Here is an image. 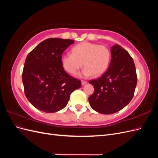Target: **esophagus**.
Wrapping results in <instances>:
<instances>
[{
    "label": "esophagus",
    "mask_w": 158,
    "mask_h": 158,
    "mask_svg": "<svg viewBox=\"0 0 158 158\" xmlns=\"http://www.w3.org/2000/svg\"><path fill=\"white\" fill-rule=\"evenodd\" d=\"M81 83H82V85H85V84H87V82H86V81L82 80V81H81Z\"/></svg>",
    "instance_id": "esophagus-1"
}]
</instances>
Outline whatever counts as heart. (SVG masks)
Instances as JSON below:
<instances>
[{"instance_id":"heart-1","label":"heart","mask_w":158,"mask_h":158,"mask_svg":"<svg viewBox=\"0 0 158 158\" xmlns=\"http://www.w3.org/2000/svg\"><path fill=\"white\" fill-rule=\"evenodd\" d=\"M72 55L64 54L60 57L63 69L71 75H76L83 66L85 76L99 77L107 70L111 59V51L106 45L84 41L75 45Z\"/></svg>"}]
</instances>
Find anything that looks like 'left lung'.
<instances>
[{"mask_svg":"<svg viewBox=\"0 0 158 158\" xmlns=\"http://www.w3.org/2000/svg\"><path fill=\"white\" fill-rule=\"evenodd\" d=\"M109 66L101 77L90 80L94 92L88 98L91 107L102 114L120 111L130 103L137 84L135 63L128 52L118 45L111 48Z\"/></svg>","mask_w":158,"mask_h":158,"instance_id":"8db88e82","label":"left lung"}]
</instances>
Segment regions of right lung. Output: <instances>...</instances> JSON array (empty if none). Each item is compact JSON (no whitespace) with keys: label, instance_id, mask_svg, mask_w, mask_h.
I'll return each mask as SVG.
<instances>
[{"label":"right lung","instance_id":"1","mask_svg":"<svg viewBox=\"0 0 158 158\" xmlns=\"http://www.w3.org/2000/svg\"><path fill=\"white\" fill-rule=\"evenodd\" d=\"M74 40L49 38L27 55L22 73L27 99L45 113H55L67 105L71 93L81 87L80 80L65 72L60 63L64 50Z\"/></svg>","mask_w":158,"mask_h":158}]
</instances>
